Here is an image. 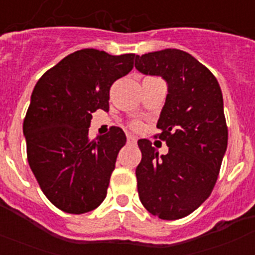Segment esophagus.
Instances as JSON below:
<instances>
[{"label":"esophagus","mask_w":255,"mask_h":255,"mask_svg":"<svg viewBox=\"0 0 255 255\" xmlns=\"http://www.w3.org/2000/svg\"><path fill=\"white\" fill-rule=\"evenodd\" d=\"M128 143L131 144V145H135L136 144V138L132 136V135H128Z\"/></svg>","instance_id":"1"}]
</instances>
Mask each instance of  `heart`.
<instances>
[{
  "label": "heart",
  "mask_w": 255,
  "mask_h": 255,
  "mask_svg": "<svg viewBox=\"0 0 255 255\" xmlns=\"http://www.w3.org/2000/svg\"><path fill=\"white\" fill-rule=\"evenodd\" d=\"M130 126H131L132 129L134 130H139L141 128V123L140 121L138 120H135V121H131V124H130Z\"/></svg>",
  "instance_id": "obj_1"
}]
</instances>
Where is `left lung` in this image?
I'll list each match as a JSON object with an SVG mask.
<instances>
[{"label":"left lung","mask_w":255,"mask_h":255,"mask_svg":"<svg viewBox=\"0 0 255 255\" xmlns=\"http://www.w3.org/2000/svg\"><path fill=\"white\" fill-rule=\"evenodd\" d=\"M135 67L168 84L154 135L168 153L158 155L149 140L138 141L139 198L153 216L179 220L203 203L217 181L229 138L221 88L204 65L180 49L136 56Z\"/></svg>","instance_id":"left-lung-1"}]
</instances>
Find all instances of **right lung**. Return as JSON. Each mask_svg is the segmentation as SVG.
Here are the masks:
<instances>
[{"mask_svg": "<svg viewBox=\"0 0 255 255\" xmlns=\"http://www.w3.org/2000/svg\"><path fill=\"white\" fill-rule=\"evenodd\" d=\"M135 57L80 49L35 84L22 124L26 155L42 191L61 211L82 215L105 200L126 136L114 126L91 139L88 128L93 112L108 111L110 89L131 71Z\"/></svg>", "mask_w": 255, "mask_h": 255, "instance_id": "1", "label": "right lung"}]
</instances>
